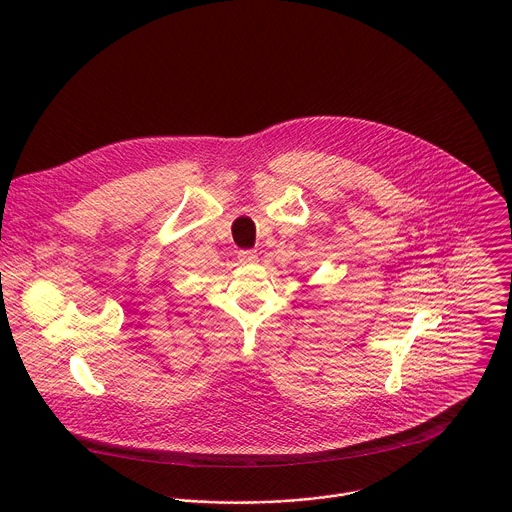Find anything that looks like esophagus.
Listing matches in <instances>:
<instances>
[{
  "label": "esophagus",
  "instance_id": "1",
  "mask_svg": "<svg viewBox=\"0 0 512 512\" xmlns=\"http://www.w3.org/2000/svg\"><path fill=\"white\" fill-rule=\"evenodd\" d=\"M237 257H239L241 263H255L257 261V253L253 249H241L237 253Z\"/></svg>",
  "mask_w": 512,
  "mask_h": 512
}]
</instances>
